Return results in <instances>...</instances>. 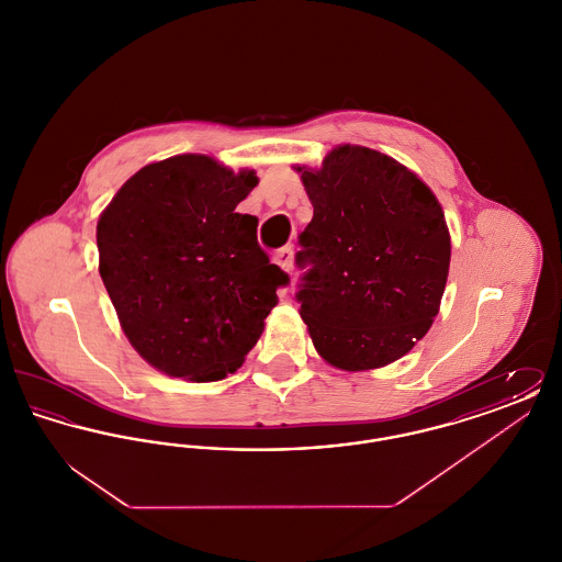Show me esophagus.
Masks as SVG:
<instances>
[{
	"mask_svg": "<svg viewBox=\"0 0 562 562\" xmlns=\"http://www.w3.org/2000/svg\"><path fill=\"white\" fill-rule=\"evenodd\" d=\"M273 261L284 269V271H291L293 269V248L286 246V248H280L276 255H273Z\"/></svg>",
	"mask_w": 562,
	"mask_h": 562,
	"instance_id": "34e87169",
	"label": "esophagus"
}]
</instances>
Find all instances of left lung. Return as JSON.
Listing matches in <instances>:
<instances>
[{
  "label": "left lung",
  "instance_id": "1",
  "mask_svg": "<svg viewBox=\"0 0 562 562\" xmlns=\"http://www.w3.org/2000/svg\"><path fill=\"white\" fill-rule=\"evenodd\" d=\"M314 206L296 263V294L322 360L358 373L415 348L440 310L451 234L434 191L404 164L337 145L321 168L294 166Z\"/></svg>",
  "mask_w": 562,
  "mask_h": 562
}]
</instances>
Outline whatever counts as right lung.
<instances>
[{"mask_svg": "<svg viewBox=\"0 0 562 562\" xmlns=\"http://www.w3.org/2000/svg\"><path fill=\"white\" fill-rule=\"evenodd\" d=\"M255 170L204 154L151 161L117 189L97 223L99 273L138 356L195 383L236 373L289 276L236 213Z\"/></svg>", "mask_w": 562, "mask_h": 562, "instance_id": "obj_1", "label": "right lung"}]
</instances>
